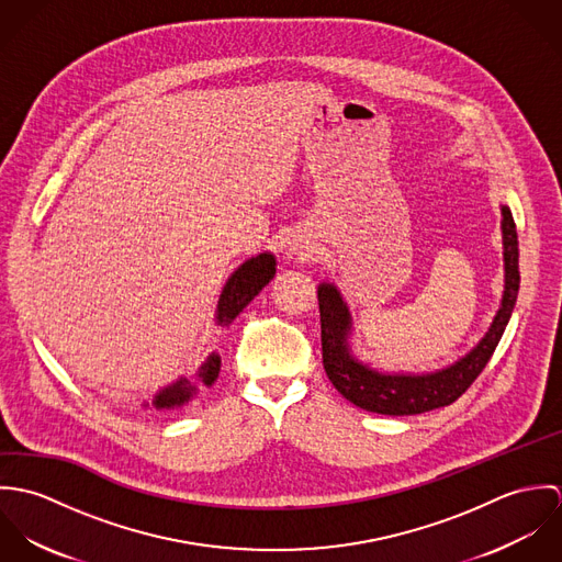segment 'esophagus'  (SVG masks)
<instances>
[{"label":"esophagus","instance_id":"esophagus-1","mask_svg":"<svg viewBox=\"0 0 562 562\" xmlns=\"http://www.w3.org/2000/svg\"><path fill=\"white\" fill-rule=\"evenodd\" d=\"M290 252H292V255H299V248H290ZM301 255H303V252H301Z\"/></svg>","mask_w":562,"mask_h":562}]
</instances>
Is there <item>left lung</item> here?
I'll return each mask as SVG.
<instances>
[{
    "instance_id": "8db88e82",
    "label": "left lung",
    "mask_w": 562,
    "mask_h": 562,
    "mask_svg": "<svg viewBox=\"0 0 562 562\" xmlns=\"http://www.w3.org/2000/svg\"><path fill=\"white\" fill-rule=\"evenodd\" d=\"M504 294L502 305L481 341L452 366L430 374L379 372L355 359L348 337L352 321L348 305L333 283H321L322 363L333 387L359 408L381 415H415L448 406L463 396L488 363L519 292V244L513 214L502 205Z\"/></svg>"
}]
</instances>
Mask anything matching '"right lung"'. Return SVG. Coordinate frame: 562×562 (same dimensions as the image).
<instances>
[{
  "label": "right lung",
  "instance_id": "add662e5",
  "mask_svg": "<svg viewBox=\"0 0 562 562\" xmlns=\"http://www.w3.org/2000/svg\"><path fill=\"white\" fill-rule=\"evenodd\" d=\"M274 272H277V259L270 252H259L257 257L246 259L223 288V294H221L218 307H216V324L229 326L241 310L270 283ZM218 372H221V357L216 352H212L201 363V368L196 372V381H188L181 376L179 381L160 390L151 402V406H156L158 411L183 406L186 402H190L196 396L199 385H205V387L214 385V381L218 379Z\"/></svg>",
  "mask_w": 562,
  "mask_h": 562
}]
</instances>
